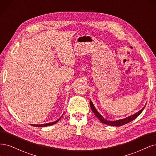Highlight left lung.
I'll list each match as a JSON object with an SVG mask.
<instances>
[{"label": "left lung", "instance_id": "8db88e82", "mask_svg": "<svg viewBox=\"0 0 156 156\" xmlns=\"http://www.w3.org/2000/svg\"><path fill=\"white\" fill-rule=\"evenodd\" d=\"M90 106H91V108L92 109L93 112L94 113V114L96 115V117L100 120V122L105 124H108L109 126H120L124 125L126 124H127L129 122L132 121L133 120H134L135 119H136L139 115L141 113V112L143 111L145 106H144L141 109L139 110L138 112H137L136 113H135L132 115H130V116L124 118L123 119H120V120H113V121H110V120H108L107 119H105L101 115H100L98 112L97 110V109L95 108L94 105H93V102L91 100H90Z\"/></svg>", "mask_w": 156, "mask_h": 156}]
</instances>
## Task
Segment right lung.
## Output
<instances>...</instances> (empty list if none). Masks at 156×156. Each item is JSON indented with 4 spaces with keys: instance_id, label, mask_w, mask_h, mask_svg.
<instances>
[{
    "instance_id": "1",
    "label": "right lung",
    "mask_w": 156,
    "mask_h": 156,
    "mask_svg": "<svg viewBox=\"0 0 156 156\" xmlns=\"http://www.w3.org/2000/svg\"><path fill=\"white\" fill-rule=\"evenodd\" d=\"M63 116V115H62ZM62 117H60L58 120H56V121H54V122H50V123H46V124H32V126H35V127H44V126H51V125H53L54 124L57 123L59 119L62 118Z\"/></svg>"
}]
</instances>
